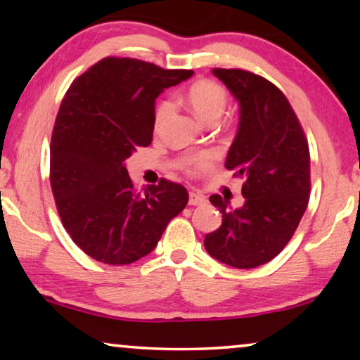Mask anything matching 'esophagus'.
Returning a JSON list of instances; mask_svg holds the SVG:
<instances>
[{"instance_id": "obj_1", "label": "esophagus", "mask_w": 360, "mask_h": 360, "mask_svg": "<svg viewBox=\"0 0 360 360\" xmlns=\"http://www.w3.org/2000/svg\"><path fill=\"white\" fill-rule=\"evenodd\" d=\"M206 203V197L202 193H197V192H191L188 193V205L192 206H200V205H205Z\"/></svg>"}]
</instances>
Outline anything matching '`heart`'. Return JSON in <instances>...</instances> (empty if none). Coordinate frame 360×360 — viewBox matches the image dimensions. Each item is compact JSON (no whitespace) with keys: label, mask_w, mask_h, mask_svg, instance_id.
Instances as JSON below:
<instances>
[{"label":"heart","mask_w":360,"mask_h":360,"mask_svg":"<svg viewBox=\"0 0 360 360\" xmlns=\"http://www.w3.org/2000/svg\"><path fill=\"white\" fill-rule=\"evenodd\" d=\"M188 105L198 115L210 124H214L216 120L224 114L225 108L229 103V94L224 85L219 82L210 81V79H202L191 85L187 92ZM174 103L172 98H163L158 101L155 109V127H160L162 122L165 120L173 111ZM217 160V155L214 150L203 149L197 152H191L184 158H182L181 167L186 169L188 174H198L203 172H208Z\"/></svg>","instance_id":"heart-1"}]
</instances>
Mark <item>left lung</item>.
<instances>
[{"label": "left lung", "mask_w": 360, "mask_h": 360, "mask_svg": "<svg viewBox=\"0 0 360 360\" xmlns=\"http://www.w3.org/2000/svg\"><path fill=\"white\" fill-rule=\"evenodd\" d=\"M240 103L238 131L225 168L243 176L245 205L211 195L222 225L205 236L211 257L235 268L264 265L283 251L309 200V149L290 103L275 84L245 70L211 71Z\"/></svg>", "instance_id": "8db88e82"}]
</instances>
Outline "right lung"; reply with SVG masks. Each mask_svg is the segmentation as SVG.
Instances as JSON below:
<instances>
[{
    "instance_id": "right-lung-1",
    "label": "right lung",
    "mask_w": 360,
    "mask_h": 360,
    "mask_svg": "<svg viewBox=\"0 0 360 360\" xmlns=\"http://www.w3.org/2000/svg\"><path fill=\"white\" fill-rule=\"evenodd\" d=\"M192 75L106 57L65 94L52 131L51 187L65 230L92 259L133 264L186 208L187 188L172 181L136 192L125 160L152 143L157 96Z\"/></svg>"
}]
</instances>
